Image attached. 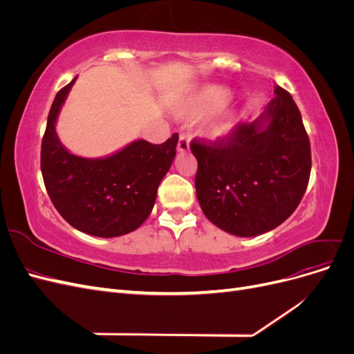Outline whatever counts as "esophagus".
<instances>
[{
    "instance_id": "esophagus-1",
    "label": "esophagus",
    "mask_w": 354,
    "mask_h": 354,
    "mask_svg": "<svg viewBox=\"0 0 354 354\" xmlns=\"http://www.w3.org/2000/svg\"><path fill=\"white\" fill-rule=\"evenodd\" d=\"M190 151V143L186 136H180L178 143H177V152L178 153H186Z\"/></svg>"
}]
</instances>
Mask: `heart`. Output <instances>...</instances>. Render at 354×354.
I'll return each mask as SVG.
<instances>
[{"instance_id": "1", "label": "heart", "mask_w": 354, "mask_h": 354, "mask_svg": "<svg viewBox=\"0 0 354 354\" xmlns=\"http://www.w3.org/2000/svg\"><path fill=\"white\" fill-rule=\"evenodd\" d=\"M232 99V90L226 85L207 84L198 87L181 100L177 106L176 113L186 120H199L207 118L218 110L208 125V137L212 140H223L229 137L238 122V115L232 109L221 108Z\"/></svg>"}]
</instances>
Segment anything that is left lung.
<instances>
[{
    "label": "left lung",
    "instance_id": "8db88e82",
    "mask_svg": "<svg viewBox=\"0 0 354 354\" xmlns=\"http://www.w3.org/2000/svg\"><path fill=\"white\" fill-rule=\"evenodd\" d=\"M196 196L205 217L234 236L252 238L282 224L308 185L310 142L291 94L279 85L252 122L226 142H192Z\"/></svg>",
    "mask_w": 354,
    "mask_h": 354
}]
</instances>
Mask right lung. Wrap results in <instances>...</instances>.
Here are the masks:
<instances>
[{"label":"right lung","instance_id":"right-lung-1","mask_svg":"<svg viewBox=\"0 0 354 354\" xmlns=\"http://www.w3.org/2000/svg\"><path fill=\"white\" fill-rule=\"evenodd\" d=\"M73 78L51 104L41 145V171L48 196L72 227L97 238L138 229L152 212L156 192L176 158L178 134L162 145L134 140L100 158L75 155L56 131Z\"/></svg>","mask_w":354,"mask_h":354}]
</instances>
